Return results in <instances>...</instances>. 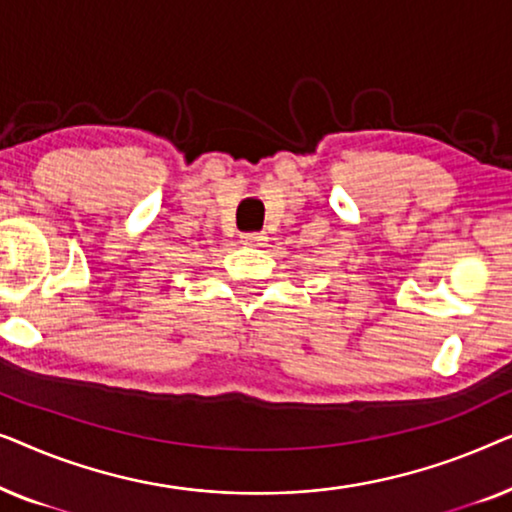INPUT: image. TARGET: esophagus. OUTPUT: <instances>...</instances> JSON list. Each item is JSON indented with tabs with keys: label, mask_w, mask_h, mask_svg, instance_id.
Wrapping results in <instances>:
<instances>
[{
	"label": "esophagus",
	"mask_w": 512,
	"mask_h": 512,
	"mask_svg": "<svg viewBox=\"0 0 512 512\" xmlns=\"http://www.w3.org/2000/svg\"><path fill=\"white\" fill-rule=\"evenodd\" d=\"M265 242H268V237L261 235V233L242 235V244H247V247H263Z\"/></svg>",
	"instance_id": "34e87169"
}]
</instances>
